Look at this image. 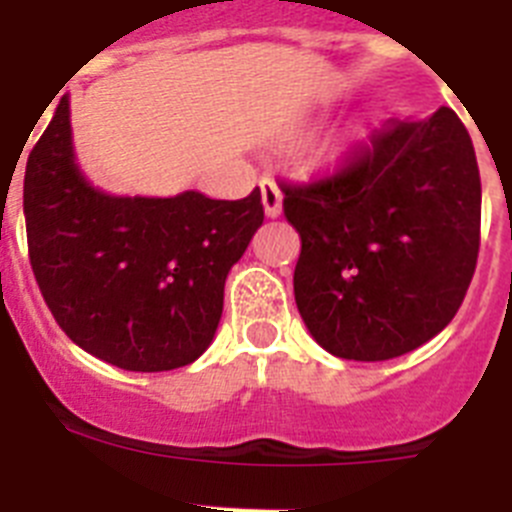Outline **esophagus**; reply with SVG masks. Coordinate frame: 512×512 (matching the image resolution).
Wrapping results in <instances>:
<instances>
[{
  "mask_svg": "<svg viewBox=\"0 0 512 512\" xmlns=\"http://www.w3.org/2000/svg\"><path fill=\"white\" fill-rule=\"evenodd\" d=\"M260 192H263V208H265V216L268 218H276L281 216V205H283V195L278 190V184L270 179V176H263L260 179Z\"/></svg>",
  "mask_w": 512,
  "mask_h": 512,
  "instance_id": "esophagus-1",
  "label": "esophagus"
}]
</instances>
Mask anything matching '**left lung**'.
<instances>
[{
  "instance_id": "8db88e82",
  "label": "left lung",
  "mask_w": 512,
  "mask_h": 512,
  "mask_svg": "<svg viewBox=\"0 0 512 512\" xmlns=\"http://www.w3.org/2000/svg\"><path fill=\"white\" fill-rule=\"evenodd\" d=\"M281 192L302 239L296 307L322 349L385 362L453 320L482 229L476 153L453 109L390 119L333 174Z\"/></svg>"
}]
</instances>
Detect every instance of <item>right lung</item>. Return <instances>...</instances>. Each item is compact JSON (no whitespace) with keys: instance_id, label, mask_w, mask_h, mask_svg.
<instances>
[{"instance_id":"1","label":"right lung","mask_w":512,"mask_h":512,"mask_svg":"<svg viewBox=\"0 0 512 512\" xmlns=\"http://www.w3.org/2000/svg\"><path fill=\"white\" fill-rule=\"evenodd\" d=\"M30 268L59 328L130 372L192 364L216 336L223 283L265 218L242 200L114 197L80 174L62 96L25 166Z\"/></svg>"}]
</instances>
